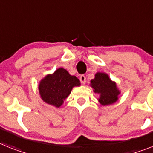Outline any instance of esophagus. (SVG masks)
<instances>
[{"label": "esophagus", "mask_w": 153, "mask_h": 153, "mask_svg": "<svg viewBox=\"0 0 153 153\" xmlns=\"http://www.w3.org/2000/svg\"><path fill=\"white\" fill-rule=\"evenodd\" d=\"M79 79H80V82L82 84H85V82H86V77L85 76L84 74H82Z\"/></svg>", "instance_id": "esophagus-1"}]
</instances>
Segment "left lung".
<instances>
[{
  "mask_svg": "<svg viewBox=\"0 0 153 153\" xmlns=\"http://www.w3.org/2000/svg\"><path fill=\"white\" fill-rule=\"evenodd\" d=\"M91 85L95 92L100 94L99 102L103 106L112 104L117 100L120 92L117 88L116 83L105 73H96L95 79L91 81Z\"/></svg>",
  "mask_w": 153,
  "mask_h": 153,
  "instance_id": "left-lung-1",
  "label": "left lung"
}]
</instances>
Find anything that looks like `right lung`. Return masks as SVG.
I'll list each match as a JSON object with an SVG mask.
<instances>
[{"label": "right lung", "instance_id": "1", "mask_svg": "<svg viewBox=\"0 0 153 153\" xmlns=\"http://www.w3.org/2000/svg\"><path fill=\"white\" fill-rule=\"evenodd\" d=\"M79 85H80L79 79L61 68L41 81L39 85V94L45 102L60 107L73 87Z\"/></svg>", "mask_w": 153, "mask_h": 153}]
</instances>
